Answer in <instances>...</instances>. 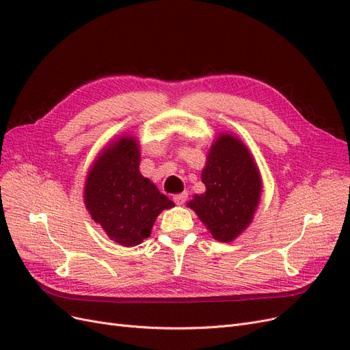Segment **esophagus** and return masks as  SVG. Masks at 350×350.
I'll list each match as a JSON object with an SVG mask.
<instances>
[{"mask_svg":"<svg viewBox=\"0 0 350 350\" xmlns=\"http://www.w3.org/2000/svg\"><path fill=\"white\" fill-rule=\"evenodd\" d=\"M187 198H188L187 193H181V194H175L174 196V201H175L176 204H179V206H183L185 201H187Z\"/></svg>","mask_w":350,"mask_h":350,"instance_id":"1","label":"esophagus"}]
</instances>
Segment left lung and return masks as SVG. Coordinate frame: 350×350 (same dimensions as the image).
Wrapping results in <instances>:
<instances>
[{
  "label": "left lung",
  "instance_id": "obj_1",
  "mask_svg": "<svg viewBox=\"0 0 350 350\" xmlns=\"http://www.w3.org/2000/svg\"><path fill=\"white\" fill-rule=\"evenodd\" d=\"M206 193L188 203L220 242H230L245 229L260 201L261 179L248 149L229 134L211 146L201 174Z\"/></svg>",
  "mask_w": 350,
  "mask_h": 350
}]
</instances>
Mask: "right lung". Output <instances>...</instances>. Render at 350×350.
I'll list each match as a JSON object with an SVG mask.
<instances>
[{"mask_svg": "<svg viewBox=\"0 0 350 350\" xmlns=\"http://www.w3.org/2000/svg\"><path fill=\"white\" fill-rule=\"evenodd\" d=\"M139 165V144L131 137H122L100 153L84 188L93 220L124 247L139 245L150 237L159 213L174 206L140 174Z\"/></svg>", "mask_w": 350, "mask_h": 350, "instance_id": "1", "label": "right lung"}]
</instances>
